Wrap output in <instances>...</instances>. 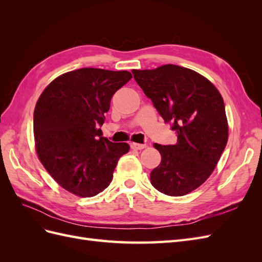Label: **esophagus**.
<instances>
[{
	"instance_id": "1",
	"label": "esophagus",
	"mask_w": 262,
	"mask_h": 262,
	"mask_svg": "<svg viewBox=\"0 0 262 262\" xmlns=\"http://www.w3.org/2000/svg\"><path fill=\"white\" fill-rule=\"evenodd\" d=\"M146 145L145 144H140V143H131V148L133 149H143L145 148Z\"/></svg>"
}]
</instances>
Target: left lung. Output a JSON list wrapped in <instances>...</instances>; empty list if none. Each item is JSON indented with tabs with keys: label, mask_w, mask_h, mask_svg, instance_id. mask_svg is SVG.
<instances>
[{
	"label": "left lung",
	"mask_w": 262,
	"mask_h": 262,
	"mask_svg": "<svg viewBox=\"0 0 262 262\" xmlns=\"http://www.w3.org/2000/svg\"><path fill=\"white\" fill-rule=\"evenodd\" d=\"M132 73L177 137L173 145L154 144L162 161L150 182L171 196L193 191L209 178L227 143L223 98L209 80L187 68L166 64Z\"/></svg>",
	"instance_id": "1"
}]
</instances>
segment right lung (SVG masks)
I'll return each mask as SVG.
<instances>
[{
	"label": "right lung",
	"mask_w": 262,
	"mask_h": 262,
	"mask_svg": "<svg viewBox=\"0 0 262 262\" xmlns=\"http://www.w3.org/2000/svg\"><path fill=\"white\" fill-rule=\"evenodd\" d=\"M128 71L84 68L55 78L39 97L34 134L39 160L68 191L94 196L109 186L128 143H113L98 128Z\"/></svg>",
	"instance_id": "add662e5"
}]
</instances>
